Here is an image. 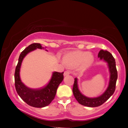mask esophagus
<instances>
[{"label":"esophagus","instance_id":"esophagus-1","mask_svg":"<svg viewBox=\"0 0 128 128\" xmlns=\"http://www.w3.org/2000/svg\"><path fill=\"white\" fill-rule=\"evenodd\" d=\"M69 74H70V72L68 71V70H66V71L64 72V76H68V75H69Z\"/></svg>","mask_w":128,"mask_h":128}]
</instances>
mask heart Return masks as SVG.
<instances>
[{
	"instance_id": "1",
	"label": "heart",
	"mask_w": 128,
	"mask_h": 128,
	"mask_svg": "<svg viewBox=\"0 0 128 128\" xmlns=\"http://www.w3.org/2000/svg\"><path fill=\"white\" fill-rule=\"evenodd\" d=\"M94 56L92 54L85 51H73L65 54L63 57V62L69 67L78 66L81 70L86 69L94 62Z\"/></svg>"
}]
</instances>
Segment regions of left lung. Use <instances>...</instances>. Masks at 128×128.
<instances>
[{"instance_id":"8db88e82","label":"left lung","mask_w":128,"mask_h":128,"mask_svg":"<svg viewBox=\"0 0 128 128\" xmlns=\"http://www.w3.org/2000/svg\"><path fill=\"white\" fill-rule=\"evenodd\" d=\"M98 56L101 60H104L107 62L110 73L109 84L104 93L102 95L96 98H89L82 94L78 90V78H74V84L73 87V93L75 98L79 104L89 107L98 106L107 101L112 95L115 90L116 82L118 78V73L116 68V64L114 58L112 54L107 50H101L99 52Z\"/></svg>"}]
</instances>
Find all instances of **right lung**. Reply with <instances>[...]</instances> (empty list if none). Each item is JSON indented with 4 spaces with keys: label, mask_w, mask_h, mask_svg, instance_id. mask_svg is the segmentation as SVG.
Masks as SVG:
<instances>
[{
    "label": "right lung",
    "mask_w": 128,
    "mask_h": 128,
    "mask_svg": "<svg viewBox=\"0 0 128 128\" xmlns=\"http://www.w3.org/2000/svg\"><path fill=\"white\" fill-rule=\"evenodd\" d=\"M37 48L44 49L40 44H32L22 50L20 55L18 64L15 70V87L18 96L28 105L33 107L42 108L48 106L55 98L58 87L64 80V72H54L50 82L40 88L32 89L24 85L20 77L22 63L24 57L29 52Z\"/></svg>",
    "instance_id": "obj_1"
}]
</instances>
